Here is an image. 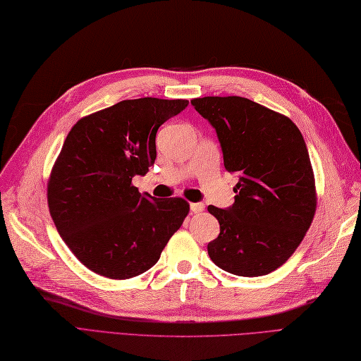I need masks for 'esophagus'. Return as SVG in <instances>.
Returning <instances> with one entry per match:
<instances>
[{
	"instance_id": "1",
	"label": "esophagus",
	"mask_w": 361,
	"mask_h": 361,
	"mask_svg": "<svg viewBox=\"0 0 361 361\" xmlns=\"http://www.w3.org/2000/svg\"><path fill=\"white\" fill-rule=\"evenodd\" d=\"M204 208H205V205L202 202H193V204H190L192 213H201V212H204Z\"/></svg>"
}]
</instances>
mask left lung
<instances>
[{
	"label": "left lung",
	"mask_w": 361,
	"mask_h": 361,
	"mask_svg": "<svg viewBox=\"0 0 361 361\" xmlns=\"http://www.w3.org/2000/svg\"><path fill=\"white\" fill-rule=\"evenodd\" d=\"M190 102L216 129L225 168L238 173L234 205L228 210L208 205L220 224L208 255L232 274H269L295 252L317 212L315 176L305 139L286 115L246 97Z\"/></svg>",
	"instance_id": "obj_1"
}]
</instances>
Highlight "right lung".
<instances>
[{"mask_svg":"<svg viewBox=\"0 0 361 361\" xmlns=\"http://www.w3.org/2000/svg\"><path fill=\"white\" fill-rule=\"evenodd\" d=\"M189 100L142 97L80 118L48 180L49 213L63 241L88 270L124 281L149 270L183 225V197L141 195L132 178L156 160L159 127Z\"/></svg>","mask_w":361,"mask_h":361,"instance_id":"right-lung-1","label":"right lung"}]
</instances>
